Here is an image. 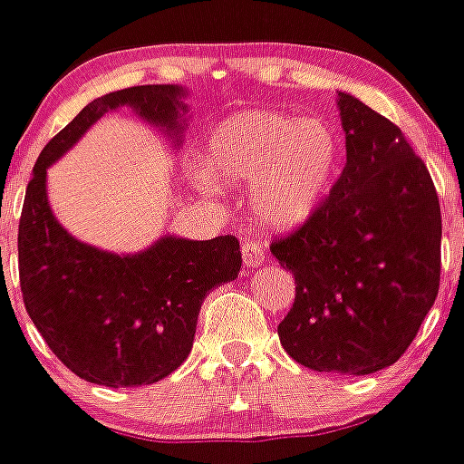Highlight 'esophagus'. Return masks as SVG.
Returning a JSON list of instances; mask_svg holds the SVG:
<instances>
[{
    "instance_id": "1",
    "label": "esophagus",
    "mask_w": 464,
    "mask_h": 464,
    "mask_svg": "<svg viewBox=\"0 0 464 464\" xmlns=\"http://www.w3.org/2000/svg\"><path fill=\"white\" fill-rule=\"evenodd\" d=\"M266 257V250L265 245L257 243L255 238H245L243 240V262L247 266H259L265 262Z\"/></svg>"
}]
</instances>
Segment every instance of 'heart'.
Listing matches in <instances>:
<instances>
[{
  "instance_id": "obj_1",
  "label": "heart",
  "mask_w": 464,
  "mask_h": 464,
  "mask_svg": "<svg viewBox=\"0 0 464 464\" xmlns=\"http://www.w3.org/2000/svg\"><path fill=\"white\" fill-rule=\"evenodd\" d=\"M341 160L336 130L319 119L247 109L228 116L207 140V173L219 183H250L259 224H303L329 190Z\"/></svg>"
}]
</instances>
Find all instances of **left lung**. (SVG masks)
Here are the masks:
<instances>
[{
    "instance_id": "obj_1",
    "label": "left lung",
    "mask_w": 464,
    "mask_h": 464,
    "mask_svg": "<svg viewBox=\"0 0 464 464\" xmlns=\"http://www.w3.org/2000/svg\"><path fill=\"white\" fill-rule=\"evenodd\" d=\"M338 109L341 179L297 231L271 243L295 276L278 338L303 367L362 376L401 360L439 295L440 207L401 128L348 92Z\"/></svg>"
}]
</instances>
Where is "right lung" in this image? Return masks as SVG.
<instances>
[{
	"label": "right lung",
	"instance_id": "add662e5",
	"mask_svg": "<svg viewBox=\"0 0 464 464\" xmlns=\"http://www.w3.org/2000/svg\"><path fill=\"white\" fill-rule=\"evenodd\" d=\"M186 90L138 85L97 97L44 145L18 224V276L25 310L49 350L75 376L109 389L147 386L183 364L209 291L238 278L236 236L186 240L164 236L138 255L81 243L47 202V169L111 109L130 107L173 145L186 121Z\"/></svg>",
	"mask_w": 464,
	"mask_h": 464
}]
</instances>
